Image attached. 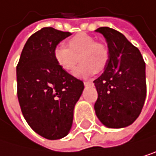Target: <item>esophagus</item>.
<instances>
[{"label":"esophagus","instance_id":"1","mask_svg":"<svg viewBox=\"0 0 156 156\" xmlns=\"http://www.w3.org/2000/svg\"><path fill=\"white\" fill-rule=\"evenodd\" d=\"M84 85H93V82L92 81H85L83 82Z\"/></svg>","mask_w":156,"mask_h":156}]
</instances>
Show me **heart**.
I'll list each match as a JSON object with an SVG mask.
<instances>
[{
  "mask_svg": "<svg viewBox=\"0 0 156 156\" xmlns=\"http://www.w3.org/2000/svg\"><path fill=\"white\" fill-rule=\"evenodd\" d=\"M67 47L58 45L54 49V59L66 73L73 72L78 58L81 65L76 69L74 75L77 77H87L94 73H100L106 68L110 52L108 46L96 42V39L87 33H78L69 39Z\"/></svg>",
  "mask_w": 156,
  "mask_h": 156,
  "instance_id": "obj_1",
  "label": "heart"
}]
</instances>
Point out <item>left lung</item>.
<instances>
[{
	"instance_id": "1",
	"label": "left lung",
	"mask_w": 156,
	"mask_h": 156,
	"mask_svg": "<svg viewBox=\"0 0 156 156\" xmlns=\"http://www.w3.org/2000/svg\"><path fill=\"white\" fill-rule=\"evenodd\" d=\"M95 31L103 35L110 52L104 73L94 81L96 114L108 127H125L139 117L144 105L145 62L140 50L121 32L108 27Z\"/></svg>"
}]
</instances>
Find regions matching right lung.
<instances>
[{"mask_svg": "<svg viewBox=\"0 0 156 156\" xmlns=\"http://www.w3.org/2000/svg\"><path fill=\"white\" fill-rule=\"evenodd\" d=\"M71 35L47 27L33 33L16 66L17 98L29 126L47 140L65 137L73 125V109L83 83L54 59V49Z\"/></svg>", "mask_w": 156, "mask_h": 156, "instance_id": "add662e5", "label": "right lung"}]
</instances>
